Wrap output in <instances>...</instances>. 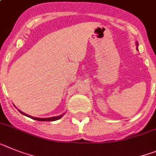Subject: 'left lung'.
I'll return each instance as SVG.
<instances>
[{"instance_id": "1", "label": "left lung", "mask_w": 156, "mask_h": 156, "mask_svg": "<svg viewBox=\"0 0 156 156\" xmlns=\"http://www.w3.org/2000/svg\"><path fill=\"white\" fill-rule=\"evenodd\" d=\"M136 50H138V42H136Z\"/></svg>"}]
</instances>
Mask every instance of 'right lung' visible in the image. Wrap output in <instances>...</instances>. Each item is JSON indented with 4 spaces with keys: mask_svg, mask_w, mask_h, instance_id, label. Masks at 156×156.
I'll use <instances>...</instances> for the list:
<instances>
[{
    "mask_svg": "<svg viewBox=\"0 0 156 156\" xmlns=\"http://www.w3.org/2000/svg\"><path fill=\"white\" fill-rule=\"evenodd\" d=\"M22 114H23V115H25V116L28 117V118H32V119L34 120H36V121H39V122H53V121H57V120L60 119L61 118H62L63 117V115L65 114H62V115H59V116H55V117H51V118H35V117H32V116H30V115H28V114H25V113L22 112L21 110H18Z\"/></svg>",
    "mask_w": 156,
    "mask_h": 156,
    "instance_id": "right-lung-1",
    "label": "right lung"
}]
</instances>
